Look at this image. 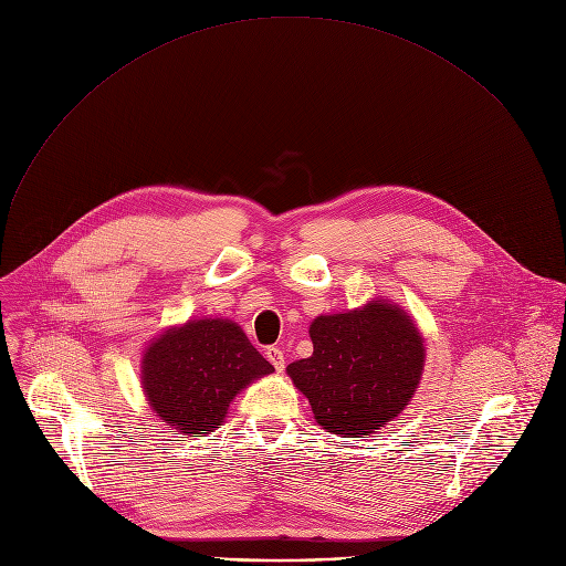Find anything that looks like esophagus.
Returning a JSON list of instances; mask_svg holds the SVG:
<instances>
[{
  "mask_svg": "<svg viewBox=\"0 0 566 566\" xmlns=\"http://www.w3.org/2000/svg\"><path fill=\"white\" fill-rule=\"evenodd\" d=\"M265 356H268V360L274 365L276 371H283V369H285V356H283V352L279 349V346H268Z\"/></svg>",
  "mask_w": 566,
  "mask_h": 566,
  "instance_id": "obj_1",
  "label": "esophagus"
}]
</instances>
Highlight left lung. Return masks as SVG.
Returning <instances> with one entry per match:
<instances>
[{
	"mask_svg": "<svg viewBox=\"0 0 566 566\" xmlns=\"http://www.w3.org/2000/svg\"><path fill=\"white\" fill-rule=\"evenodd\" d=\"M313 356L287 365L324 430L369 434L392 421L415 395L423 344L412 319L389 303L324 315L311 324Z\"/></svg>",
	"mask_w": 566,
	"mask_h": 566,
	"instance_id": "obj_1",
	"label": "left lung"
}]
</instances>
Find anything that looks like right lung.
Returning a JSON list of instances; mask_svg holds the SVG:
<instances>
[{
    "instance_id": "obj_1",
    "label": "right lung",
    "mask_w": 566,
    "mask_h": 566,
    "mask_svg": "<svg viewBox=\"0 0 566 566\" xmlns=\"http://www.w3.org/2000/svg\"><path fill=\"white\" fill-rule=\"evenodd\" d=\"M274 367L229 319H199L160 335L145 354L143 385L174 434L201 438L220 428L231 399Z\"/></svg>"
}]
</instances>
